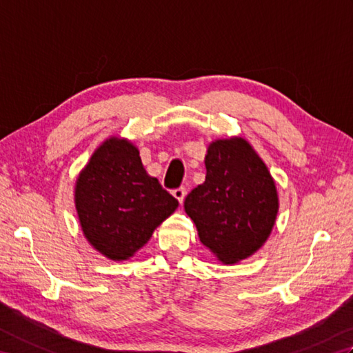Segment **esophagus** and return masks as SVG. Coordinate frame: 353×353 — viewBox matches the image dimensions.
<instances>
[{
  "instance_id": "34e87169",
  "label": "esophagus",
  "mask_w": 353,
  "mask_h": 353,
  "mask_svg": "<svg viewBox=\"0 0 353 353\" xmlns=\"http://www.w3.org/2000/svg\"><path fill=\"white\" fill-rule=\"evenodd\" d=\"M172 196H174V197L177 199L179 203H183L185 196H186V190H185V188H179V190H174V191H172Z\"/></svg>"
}]
</instances>
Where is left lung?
I'll return each instance as SVG.
<instances>
[{
  "label": "left lung",
  "mask_w": 353,
  "mask_h": 353,
  "mask_svg": "<svg viewBox=\"0 0 353 353\" xmlns=\"http://www.w3.org/2000/svg\"><path fill=\"white\" fill-rule=\"evenodd\" d=\"M206 179L185 199L200 243L234 265L265 244L279 211L274 179L250 142L215 139L205 156Z\"/></svg>",
  "instance_id": "obj_1"
}]
</instances>
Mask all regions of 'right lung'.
<instances>
[{
  "instance_id": "right-lung-1",
  "label": "right lung",
  "mask_w": 353,
  "mask_h": 353,
  "mask_svg": "<svg viewBox=\"0 0 353 353\" xmlns=\"http://www.w3.org/2000/svg\"><path fill=\"white\" fill-rule=\"evenodd\" d=\"M74 203L88 243L110 261L130 259L179 206L119 137L103 141L79 172Z\"/></svg>"
}]
</instances>
